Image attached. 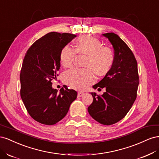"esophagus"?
<instances>
[{
    "label": "esophagus",
    "instance_id": "obj_1",
    "mask_svg": "<svg viewBox=\"0 0 159 159\" xmlns=\"http://www.w3.org/2000/svg\"><path fill=\"white\" fill-rule=\"evenodd\" d=\"M84 94V93L81 92V91H79V92H78V97L80 98V97H81V96H83Z\"/></svg>",
    "mask_w": 159,
    "mask_h": 159
}]
</instances>
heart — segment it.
Returning a JSON list of instances; mask_svg holds the SVG:
<instances>
[{
    "instance_id": "1",
    "label": "heart",
    "mask_w": 159,
    "mask_h": 159,
    "mask_svg": "<svg viewBox=\"0 0 159 159\" xmlns=\"http://www.w3.org/2000/svg\"><path fill=\"white\" fill-rule=\"evenodd\" d=\"M74 48L75 50L66 45L62 48L60 56L61 65L66 68L71 66L77 52L88 55L86 66L89 68H73L67 70L63 75V80L71 88L82 89L95 80L93 69L98 75H104L111 70L114 62V54L110 48L103 46L97 38L88 36L79 37L75 42Z\"/></svg>"
}]
</instances>
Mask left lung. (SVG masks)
Returning a JSON list of instances; mask_svg holds the SVG:
<instances>
[{"label":"left lung","mask_w":159,"mask_h":159,"mask_svg":"<svg viewBox=\"0 0 159 159\" xmlns=\"http://www.w3.org/2000/svg\"><path fill=\"white\" fill-rule=\"evenodd\" d=\"M114 49V62L111 70L94 89L105 88L99 95L91 93L93 102L88 108L89 115L101 124L110 125L127 114L137 98L139 83L137 62L133 53L120 37L113 32L103 34Z\"/></svg>","instance_id":"1"}]
</instances>
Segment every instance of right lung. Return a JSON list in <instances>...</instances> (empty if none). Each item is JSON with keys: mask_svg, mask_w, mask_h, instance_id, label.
Masks as SVG:
<instances>
[{"mask_svg": "<svg viewBox=\"0 0 159 159\" xmlns=\"http://www.w3.org/2000/svg\"><path fill=\"white\" fill-rule=\"evenodd\" d=\"M76 37L52 32L36 40L24 57L20 71V96L28 113L42 124L52 125L68 113L78 93L64 85L58 92L52 88L60 68V52Z\"/></svg>", "mask_w": 159, "mask_h": 159, "instance_id": "1", "label": "right lung"}]
</instances>
